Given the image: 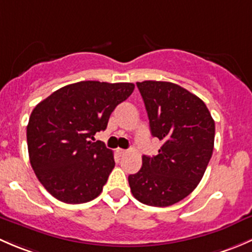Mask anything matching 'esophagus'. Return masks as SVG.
I'll return each instance as SVG.
<instances>
[{"label": "esophagus", "instance_id": "1", "mask_svg": "<svg viewBox=\"0 0 252 252\" xmlns=\"http://www.w3.org/2000/svg\"><path fill=\"white\" fill-rule=\"evenodd\" d=\"M116 153H118L119 157H124V155H125L127 152H126L125 149H121V148H118V149H116Z\"/></svg>", "mask_w": 252, "mask_h": 252}]
</instances>
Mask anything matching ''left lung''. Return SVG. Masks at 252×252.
Here are the masks:
<instances>
[{"label": "left lung", "instance_id": "8db88e82", "mask_svg": "<svg viewBox=\"0 0 252 252\" xmlns=\"http://www.w3.org/2000/svg\"><path fill=\"white\" fill-rule=\"evenodd\" d=\"M159 154L143 155L141 170L128 176L138 201L165 207L188 196L203 178L214 152L215 121L203 100L165 81L137 82Z\"/></svg>", "mask_w": 252, "mask_h": 252}]
</instances>
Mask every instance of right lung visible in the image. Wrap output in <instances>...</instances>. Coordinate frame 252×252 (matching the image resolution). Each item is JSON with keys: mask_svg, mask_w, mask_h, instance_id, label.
Here are the masks:
<instances>
[{"mask_svg": "<svg viewBox=\"0 0 252 252\" xmlns=\"http://www.w3.org/2000/svg\"><path fill=\"white\" fill-rule=\"evenodd\" d=\"M129 82L81 81L64 86L33 108L27 127L30 164L49 194L66 204L97 198L115 161L95 132L133 92Z\"/></svg>", "mask_w": 252, "mask_h": 252, "instance_id": "1", "label": "right lung"}]
</instances>
